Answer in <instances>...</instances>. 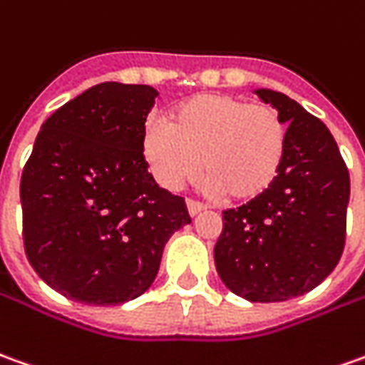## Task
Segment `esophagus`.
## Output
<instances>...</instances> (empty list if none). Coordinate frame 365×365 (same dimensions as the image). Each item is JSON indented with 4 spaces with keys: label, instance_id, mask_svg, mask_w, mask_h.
<instances>
[{
    "label": "esophagus",
    "instance_id": "esophagus-1",
    "mask_svg": "<svg viewBox=\"0 0 365 365\" xmlns=\"http://www.w3.org/2000/svg\"><path fill=\"white\" fill-rule=\"evenodd\" d=\"M187 209H188V215H190V217H197L199 212L207 211V207H205L202 202H199V200H192V199L187 200Z\"/></svg>",
    "mask_w": 365,
    "mask_h": 365
}]
</instances>
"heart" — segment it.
<instances>
[{"instance_id":"obj_1","label":"heart","mask_w":365,"mask_h":365,"mask_svg":"<svg viewBox=\"0 0 365 365\" xmlns=\"http://www.w3.org/2000/svg\"><path fill=\"white\" fill-rule=\"evenodd\" d=\"M143 153L154 178L168 190L195 180L225 202L261 197L279 175L287 128L279 112L229 94H202L182 102L166 124H148Z\"/></svg>"}]
</instances>
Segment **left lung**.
Segmentation results:
<instances>
[{"label":"left lung","mask_w":365,"mask_h":365,"mask_svg":"<svg viewBox=\"0 0 365 365\" xmlns=\"http://www.w3.org/2000/svg\"><path fill=\"white\" fill-rule=\"evenodd\" d=\"M287 124V153L275 182L222 211L215 265L249 302H287L317 287L346 245L349 173L331 132L289 96L257 90Z\"/></svg>","instance_id":"obj_1"}]
</instances>
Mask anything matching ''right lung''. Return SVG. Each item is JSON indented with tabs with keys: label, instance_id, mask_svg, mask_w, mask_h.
<instances>
[{
	"label": "right lung",
	"instance_id": "1",
	"mask_svg": "<svg viewBox=\"0 0 365 365\" xmlns=\"http://www.w3.org/2000/svg\"><path fill=\"white\" fill-rule=\"evenodd\" d=\"M150 86L104 82L41 124L21 173L24 247L51 289L118 305L153 285L170 235L190 222L182 197L144 160Z\"/></svg>",
	"mask_w": 365,
	"mask_h": 365
}]
</instances>
